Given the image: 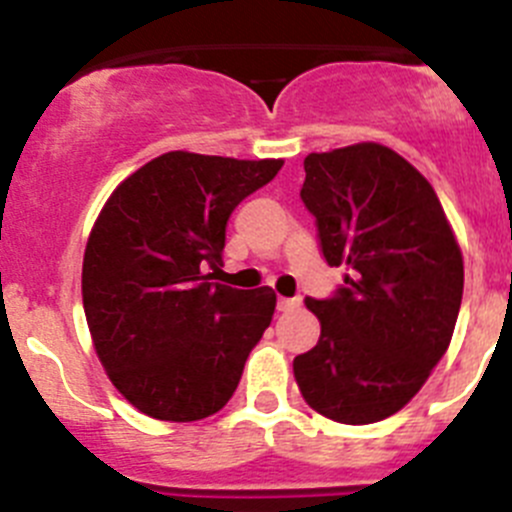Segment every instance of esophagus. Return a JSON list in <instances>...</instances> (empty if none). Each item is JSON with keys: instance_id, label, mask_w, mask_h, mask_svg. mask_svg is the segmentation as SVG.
<instances>
[{"instance_id": "34e87169", "label": "esophagus", "mask_w": 512, "mask_h": 512, "mask_svg": "<svg viewBox=\"0 0 512 512\" xmlns=\"http://www.w3.org/2000/svg\"><path fill=\"white\" fill-rule=\"evenodd\" d=\"M301 306V298H278V311H293Z\"/></svg>"}]
</instances>
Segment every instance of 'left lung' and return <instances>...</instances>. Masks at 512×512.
<instances>
[{"label": "left lung", "mask_w": 512, "mask_h": 512, "mask_svg": "<svg viewBox=\"0 0 512 512\" xmlns=\"http://www.w3.org/2000/svg\"><path fill=\"white\" fill-rule=\"evenodd\" d=\"M303 168L321 252L349 275L331 298H306L321 336L293 359V375L313 411L365 426L398 413L444 357L462 306V252L431 183L390 147L311 153Z\"/></svg>", "instance_id": "left-lung-1"}]
</instances>
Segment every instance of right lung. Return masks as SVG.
Segmentation results:
<instances>
[{"mask_svg":"<svg viewBox=\"0 0 512 512\" xmlns=\"http://www.w3.org/2000/svg\"><path fill=\"white\" fill-rule=\"evenodd\" d=\"M283 160L165 153L119 183L84 252V311L114 388L158 421L222 411L275 293L214 283L239 201Z\"/></svg>","mask_w":512,"mask_h":512,"instance_id":"right-lung-1","label":"right lung"}]
</instances>
